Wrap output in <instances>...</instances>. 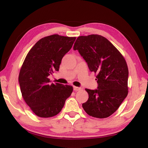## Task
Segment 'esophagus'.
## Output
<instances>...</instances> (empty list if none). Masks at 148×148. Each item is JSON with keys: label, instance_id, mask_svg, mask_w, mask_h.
<instances>
[{"label": "esophagus", "instance_id": "1", "mask_svg": "<svg viewBox=\"0 0 148 148\" xmlns=\"http://www.w3.org/2000/svg\"><path fill=\"white\" fill-rule=\"evenodd\" d=\"M73 88H74V90H75V91H79L81 89L80 87H77V86H74Z\"/></svg>", "mask_w": 148, "mask_h": 148}]
</instances>
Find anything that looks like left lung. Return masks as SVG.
Instances as JSON below:
<instances>
[{
  "mask_svg": "<svg viewBox=\"0 0 148 148\" xmlns=\"http://www.w3.org/2000/svg\"><path fill=\"white\" fill-rule=\"evenodd\" d=\"M74 49L78 50L90 71L97 74V89H85L89 97L82 104L84 110L92 117H109L128 95L126 60L109 40L97 34L79 36Z\"/></svg>",
  "mask_w": 148,
  "mask_h": 148,
  "instance_id": "left-lung-1",
  "label": "left lung"
}]
</instances>
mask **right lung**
Listing matches in <instances>:
<instances>
[{
	"label": "right lung",
	"instance_id": "add662e5",
	"mask_svg": "<svg viewBox=\"0 0 148 148\" xmlns=\"http://www.w3.org/2000/svg\"><path fill=\"white\" fill-rule=\"evenodd\" d=\"M76 37L58 34L38 40L28 53L18 81L22 97L39 117L50 118L61 111L73 87L50 83L48 76L58 71L64 56L72 48Z\"/></svg>",
	"mask_w": 148,
	"mask_h": 148
}]
</instances>
